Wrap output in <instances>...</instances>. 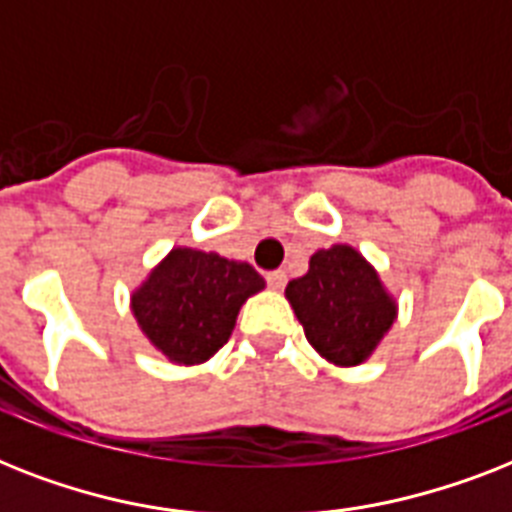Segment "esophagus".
<instances>
[{
	"label": "esophagus",
	"instance_id": "esophagus-1",
	"mask_svg": "<svg viewBox=\"0 0 512 512\" xmlns=\"http://www.w3.org/2000/svg\"><path fill=\"white\" fill-rule=\"evenodd\" d=\"M267 282L272 290H282L285 288V282H288V275H285L282 269H275V272H269L267 275Z\"/></svg>",
	"mask_w": 512,
	"mask_h": 512
}]
</instances>
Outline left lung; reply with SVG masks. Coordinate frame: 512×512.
Wrapping results in <instances>:
<instances>
[{
  "label": "left lung",
  "mask_w": 512,
  "mask_h": 512,
  "mask_svg": "<svg viewBox=\"0 0 512 512\" xmlns=\"http://www.w3.org/2000/svg\"><path fill=\"white\" fill-rule=\"evenodd\" d=\"M285 298L306 341L338 367L362 365L396 320V301L375 267L341 243L314 253L309 272L288 282Z\"/></svg>",
  "instance_id": "obj_1"
}]
</instances>
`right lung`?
Instances as JSON below:
<instances>
[{"instance_id":"1","label":"right lung","mask_w":512,"mask_h":512,"mask_svg":"<svg viewBox=\"0 0 512 512\" xmlns=\"http://www.w3.org/2000/svg\"><path fill=\"white\" fill-rule=\"evenodd\" d=\"M264 290L245 261L174 248L132 293L142 333L174 365H203L230 341L240 306Z\"/></svg>"}]
</instances>
